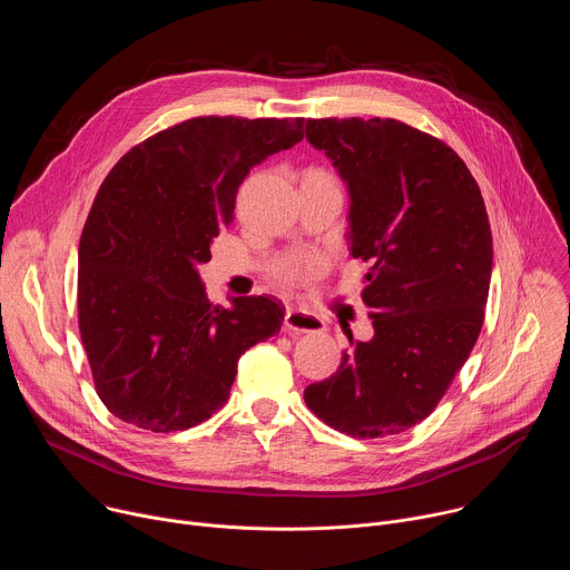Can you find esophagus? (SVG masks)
Masks as SVG:
<instances>
[{
  "label": "esophagus",
  "mask_w": 570,
  "mask_h": 570,
  "mask_svg": "<svg viewBox=\"0 0 570 570\" xmlns=\"http://www.w3.org/2000/svg\"><path fill=\"white\" fill-rule=\"evenodd\" d=\"M284 327L293 334H317L324 332V322L317 315L304 313L299 308H288L284 315Z\"/></svg>",
  "instance_id": "esophagus-1"
}]
</instances>
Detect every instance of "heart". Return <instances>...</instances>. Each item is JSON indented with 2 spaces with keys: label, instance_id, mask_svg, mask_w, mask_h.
Instances as JSON below:
<instances>
[{
  "label": "heart",
  "instance_id": "1",
  "mask_svg": "<svg viewBox=\"0 0 570 570\" xmlns=\"http://www.w3.org/2000/svg\"><path fill=\"white\" fill-rule=\"evenodd\" d=\"M304 183H327V185H336V178L324 171L320 167H308L302 174V185ZM327 273V259L322 255H313V253H291L279 257L273 268L271 275L277 284H282L284 288H299L306 286L311 282H315L317 277H322Z\"/></svg>",
  "mask_w": 570,
  "mask_h": 570
}]
</instances>
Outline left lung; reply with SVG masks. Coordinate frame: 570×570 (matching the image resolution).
Masks as SVG:
<instances>
[{
    "mask_svg": "<svg viewBox=\"0 0 570 570\" xmlns=\"http://www.w3.org/2000/svg\"><path fill=\"white\" fill-rule=\"evenodd\" d=\"M350 191L354 259L374 336L352 338L334 376L304 390L308 409L358 440L426 420L469 358L490 295L492 229L464 161L396 119H308Z\"/></svg>",
    "mask_w": 570,
    "mask_h": 570,
    "instance_id": "1",
    "label": "left lung"
}]
</instances>
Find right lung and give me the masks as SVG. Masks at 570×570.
<instances>
[{
    "mask_svg": "<svg viewBox=\"0 0 570 570\" xmlns=\"http://www.w3.org/2000/svg\"><path fill=\"white\" fill-rule=\"evenodd\" d=\"M302 137L304 119L194 117L130 148L104 180L78 243V330L121 422L171 433L209 420L240 354L279 332V302L212 304L198 266L250 169Z\"/></svg>",
    "mask_w": 570,
    "mask_h": 570,
    "instance_id": "add662e5",
    "label": "right lung"
}]
</instances>
